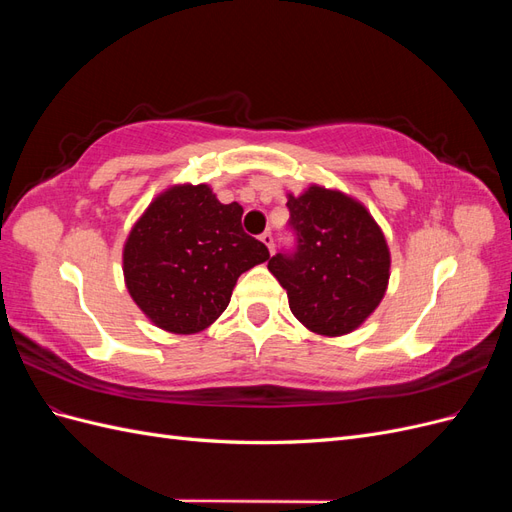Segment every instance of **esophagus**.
<instances>
[{"label": "esophagus", "mask_w": 512, "mask_h": 512, "mask_svg": "<svg viewBox=\"0 0 512 512\" xmlns=\"http://www.w3.org/2000/svg\"><path fill=\"white\" fill-rule=\"evenodd\" d=\"M260 241H262V243H265V245L269 247V252L273 254V247H275V245H273V235H271V232H269V230H265V232H262V235H260Z\"/></svg>", "instance_id": "obj_1"}]
</instances>
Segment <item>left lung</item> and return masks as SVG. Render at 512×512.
<instances>
[{
  "instance_id": "obj_1",
  "label": "left lung",
  "mask_w": 512,
  "mask_h": 512,
  "mask_svg": "<svg viewBox=\"0 0 512 512\" xmlns=\"http://www.w3.org/2000/svg\"><path fill=\"white\" fill-rule=\"evenodd\" d=\"M292 250L269 260L288 292L290 312L318 335H346L374 312L389 284L391 254L367 209L350 196L312 185L288 194Z\"/></svg>"
}]
</instances>
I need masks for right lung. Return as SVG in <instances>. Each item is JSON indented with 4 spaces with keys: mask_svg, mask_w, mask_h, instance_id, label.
I'll use <instances>...</instances> for the list:
<instances>
[{
    "mask_svg": "<svg viewBox=\"0 0 512 512\" xmlns=\"http://www.w3.org/2000/svg\"><path fill=\"white\" fill-rule=\"evenodd\" d=\"M243 207L222 205L209 185H175L143 213L123 247L134 303L156 327L190 335L230 303L239 275L269 258L241 226Z\"/></svg>",
    "mask_w": 512,
    "mask_h": 512,
    "instance_id": "1",
    "label": "right lung"
}]
</instances>
